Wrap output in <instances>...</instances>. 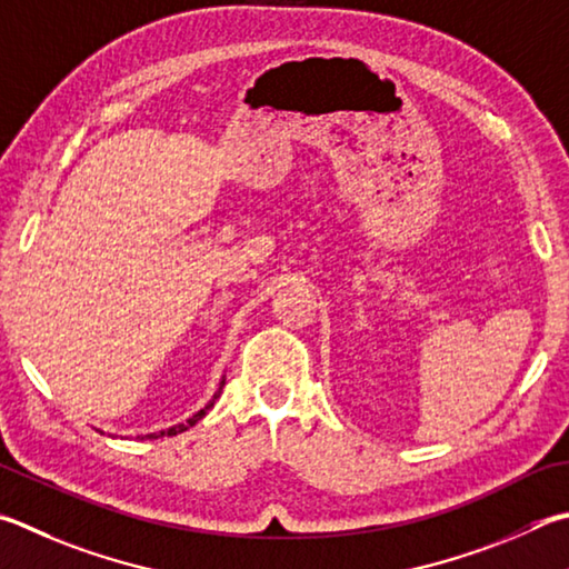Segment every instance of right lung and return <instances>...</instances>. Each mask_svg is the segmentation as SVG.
<instances>
[{
    "mask_svg": "<svg viewBox=\"0 0 569 569\" xmlns=\"http://www.w3.org/2000/svg\"><path fill=\"white\" fill-rule=\"evenodd\" d=\"M209 408H213V400L209 402V406H206L203 410H199L196 412L193 418H189L186 422H181V426H173V428H169V430H161V432H153V436H149V438H163V436H177V432H183V430H189L191 426H196V422H199L203 416H206V410Z\"/></svg>",
    "mask_w": 569,
    "mask_h": 569,
    "instance_id": "right-lung-1",
    "label": "right lung"
}]
</instances>
